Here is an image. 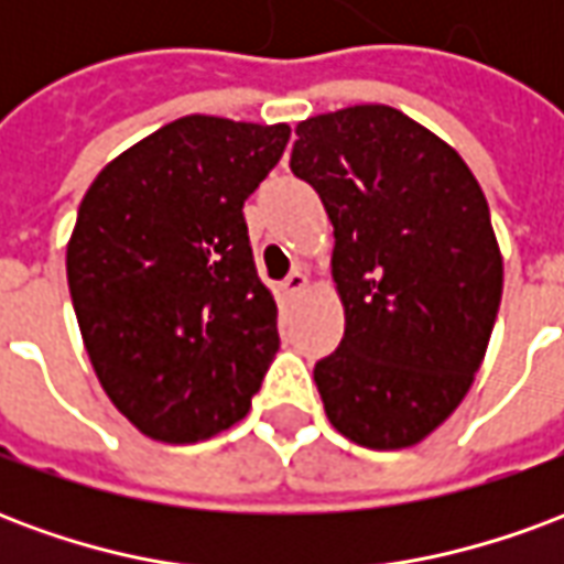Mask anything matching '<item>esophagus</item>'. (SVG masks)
I'll return each instance as SVG.
<instances>
[{
    "label": "esophagus",
    "instance_id": "obj_1",
    "mask_svg": "<svg viewBox=\"0 0 564 564\" xmlns=\"http://www.w3.org/2000/svg\"><path fill=\"white\" fill-rule=\"evenodd\" d=\"M307 286V274L302 269H293L290 274H286V281L281 283V293L286 295V299H295L299 293H305Z\"/></svg>",
    "mask_w": 564,
    "mask_h": 564
}]
</instances>
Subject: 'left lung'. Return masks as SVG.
I'll list each match as a JSON object with an SVG mask.
<instances>
[{
    "label": "left lung",
    "instance_id": "obj_1",
    "mask_svg": "<svg viewBox=\"0 0 564 564\" xmlns=\"http://www.w3.org/2000/svg\"><path fill=\"white\" fill-rule=\"evenodd\" d=\"M290 169L335 226L338 350L314 366L329 423L356 444L402 449L444 423L484 362L501 305L489 205L447 141L390 105L295 127Z\"/></svg>",
    "mask_w": 564,
    "mask_h": 564
}]
</instances>
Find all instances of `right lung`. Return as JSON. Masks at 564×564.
Returning <instances> with one entry per match:
<instances>
[{"instance_id":"1","label":"right lung","mask_w":564,"mask_h":564,"mask_svg":"<svg viewBox=\"0 0 564 564\" xmlns=\"http://www.w3.org/2000/svg\"><path fill=\"white\" fill-rule=\"evenodd\" d=\"M290 127L189 115L105 165L66 250L96 378L148 437L196 444L250 411L281 347L245 202Z\"/></svg>"}]
</instances>
